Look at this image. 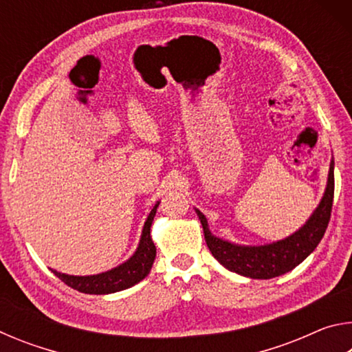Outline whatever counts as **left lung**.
<instances>
[{
  "label": "left lung",
  "mask_w": 352,
  "mask_h": 352,
  "mask_svg": "<svg viewBox=\"0 0 352 352\" xmlns=\"http://www.w3.org/2000/svg\"><path fill=\"white\" fill-rule=\"evenodd\" d=\"M332 200L333 162H331L329 177H327L323 199H321L317 210L312 212L307 222L285 239L258 247L236 245V243L216 237L211 234L210 228H208V222L204 214L199 210H195V212H197L201 226H204L208 248L225 269L253 279H270L294 270L298 264H301L317 248L326 233L327 223H329Z\"/></svg>",
  "instance_id": "obj_1"
}]
</instances>
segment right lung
Segmentation results:
<instances>
[{
	"label": "right lung",
	"instance_id": "right-lung-1",
	"mask_svg": "<svg viewBox=\"0 0 352 352\" xmlns=\"http://www.w3.org/2000/svg\"><path fill=\"white\" fill-rule=\"evenodd\" d=\"M158 205L160 201L153 206V210L147 216L138 248H136L132 258L127 259L124 264L118 265L109 272L91 276H73L52 270L54 275L58 279H62L65 284L69 285L71 289L90 295L115 294V292L129 289L132 287V285L138 284L141 279H144L148 275L155 261V256H157V248H155V243L151 237V226Z\"/></svg>",
	"mask_w": 352,
	"mask_h": 352
}]
</instances>
